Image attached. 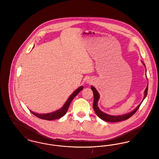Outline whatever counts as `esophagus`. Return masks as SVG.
Here are the masks:
<instances>
[{"instance_id":"1","label":"esophagus","mask_w":159,"mask_h":159,"mask_svg":"<svg viewBox=\"0 0 159 159\" xmlns=\"http://www.w3.org/2000/svg\"><path fill=\"white\" fill-rule=\"evenodd\" d=\"M88 83H89V84H92V83H93V82H91V81H90V82H88Z\"/></svg>"}]
</instances>
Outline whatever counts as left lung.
<instances>
[{
	"label": "left lung",
	"mask_w": 159,
	"mask_h": 159,
	"mask_svg": "<svg viewBox=\"0 0 159 159\" xmlns=\"http://www.w3.org/2000/svg\"><path fill=\"white\" fill-rule=\"evenodd\" d=\"M91 89H92V91L93 92V95H94V101H93V108L94 110V111H95L96 114L98 115V116H99L101 119H102V120L107 121V122L114 123V122H119V121H121L127 120L130 117H131L137 111V110L139 108L140 106L141 105V102L139 106L136 107V108L135 110L132 111L130 113L125 114V115H121V116L120 115V116L109 115H107V114H106L105 113L102 112L101 110H99V108L98 107V100L99 99V94L98 92L97 91V90L96 89V88H94V87L91 86ZM148 89V84L147 85V87L144 90V96L143 100L144 99V98L147 96Z\"/></svg>",
	"instance_id": "left-lung-1"
}]
</instances>
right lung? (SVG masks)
<instances>
[{"label":"right lung","mask_w":159,"mask_h":159,"mask_svg":"<svg viewBox=\"0 0 159 159\" xmlns=\"http://www.w3.org/2000/svg\"><path fill=\"white\" fill-rule=\"evenodd\" d=\"M83 87H80L78 89H77L71 96L69 97L68 99L67 100V101L65 102V104L62 107V108H61L60 109L52 112V113H45V114H38L36 113H34L33 111H32L31 110H30L32 114H34L36 117L42 119V120H57V119H59L60 118H61L62 116H63L67 112L69 107L71 104V101H72V99L74 98V97H75L77 94L83 89Z\"/></svg>","instance_id":"add662e5"}]
</instances>
